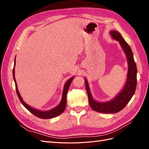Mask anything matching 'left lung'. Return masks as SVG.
Returning <instances> with one entry per match:
<instances>
[{
  "label": "left lung",
  "mask_w": 149,
  "mask_h": 149,
  "mask_svg": "<svg viewBox=\"0 0 149 149\" xmlns=\"http://www.w3.org/2000/svg\"><path fill=\"white\" fill-rule=\"evenodd\" d=\"M110 34L112 38L118 41L125 53L128 62V73L127 81L123 90L110 101L101 102L95 101L93 98L90 92L88 83L85 79L86 89L88 93L89 105L92 109L101 113H116L127 104L134 94L137 86V66L134 61L133 53L130 46L126 42L121 35L117 31L112 30Z\"/></svg>",
  "instance_id": "1"
}]
</instances>
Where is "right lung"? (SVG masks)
<instances>
[{
    "mask_svg": "<svg viewBox=\"0 0 149 149\" xmlns=\"http://www.w3.org/2000/svg\"><path fill=\"white\" fill-rule=\"evenodd\" d=\"M15 61H14V66H13V79H14L15 84V89H16L17 96L19 97V99L21 103L24 105V106L26 108V109L29 110L31 114H33L35 116H37L38 118H41V119H51V118H55V117L59 116L62 113V112H64L66 107V104L67 93H68V91L69 87L72 82V81H73L74 78L73 76V77H71V78H70L68 80V81H66V83H65L64 86L61 101L59 104L51 110H49L47 111H42L34 109L33 107H30V106L26 104L23 101V100H22V98L19 92V90L17 89V82L15 78Z\"/></svg>",
    "mask_w": 149,
    "mask_h": 149,
    "instance_id": "add662e5",
    "label": "right lung"
}]
</instances>
